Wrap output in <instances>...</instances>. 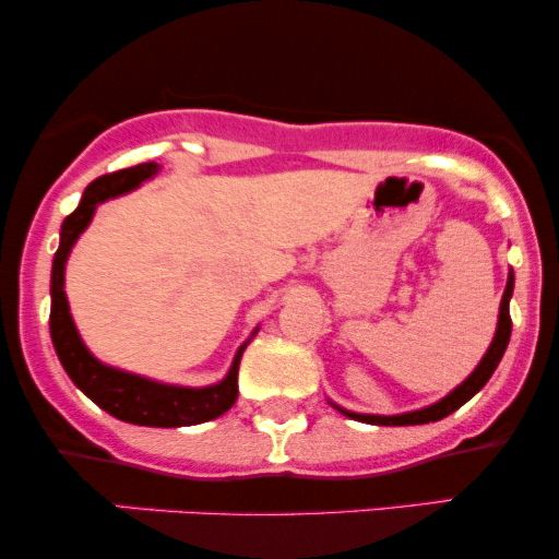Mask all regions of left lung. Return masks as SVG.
Returning <instances> with one entry per match:
<instances>
[{
	"instance_id": "8db88e82",
	"label": "left lung",
	"mask_w": 559,
	"mask_h": 559,
	"mask_svg": "<svg viewBox=\"0 0 559 559\" xmlns=\"http://www.w3.org/2000/svg\"><path fill=\"white\" fill-rule=\"evenodd\" d=\"M512 286H515V278H507V288L502 294V305H499V325H497V336H493V342L489 346V352H486V357L480 360V365L476 370H473L471 378L463 383V386H457L452 391V394L444 396L441 402L431 404V407L426 409H418V413H407V415H391V418H383V415H355V413H346L342 409L344 415H349V418L355 420H362V423H373V426H420V423H433V420H441L447 418V415H452L454 409H460L463 404L471 400V396H476L480 389L486 386V381H489L493 370H497L499 360H502L507 344H510V333H512V318H510V297H512Z\"/></svg>"
}]
</instances>
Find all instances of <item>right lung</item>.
I'll return each mask as SVG.
<instances>
[{
  "mask_svg": "<svg viewBox=\"0 0 559 559\" xmlns=\"http://www.w3.org/2000/svg\"><path fill=\"white\" fill-rule=\"evenodd\" d=\"M157 170L155 163H141L133 168L107 173L92 181L83 191L81 204L75 213H70L62 221L60 230V249H57L52 262V312H49V333H52V344L57 357H60L62 368L70 376V381L79 386L88 400L99 404L102 409L115 415L118 420L136 423V426L152 428H178V426H197V423L213 420L217 415L228 413L234 407L236 396H239V362L247 344L241 346L230 365L226 381L215 383L207 389H181V386H165V383L146 381V378L120 373V370L107 368V365L96 362L88 349L83 346L75 331L73 318H70L66 292V260L70 247L79 239V234L92 221L94 207L105 199L131 191L144 178H150Z\"/></svg>",
  "mask_w": 559,
  "mask_h": 559,
  "instance_id": "obj_1",
  "label": "right lung"
}]
</instances>
